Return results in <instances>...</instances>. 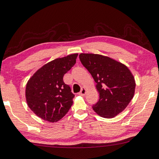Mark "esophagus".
<instances>
[{"mask_svg":"<svg viewBox=\"0 0 159 159\" xmlns=\"http://www.w3.org/2000/svg\"><path fill=\"white\" fill-rule=\"evenodd\" d=\"M86 93V89L85 88H82L81 90H80V92L79 93V95H80V96H83V95H85Z\"/></svg>","mask_w":159,"mask_h":159,"instance_id":"esophagus-1","label":"esophagus"}]
</instances>
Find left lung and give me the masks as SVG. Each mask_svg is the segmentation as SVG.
<instances>
[{
	"instance_id": "left-lung-1",
	"label": "left lung",
	"mask_w": 159,
	"mask_h": 159,
	"mask_svg": "<svg viewBox=\"0 0 159 159\" xmlns=\"http://www.w3.org/2000/svg\"><path fill=\"white\" fill-rule=\"evenodd\" d=\"M79 59L97 83L99 99L92 106L94 112L104 118L117 116L134 97L135 82L131 71L122 63L102 55L80 53Z\"/></svg>"
}]
</instances>
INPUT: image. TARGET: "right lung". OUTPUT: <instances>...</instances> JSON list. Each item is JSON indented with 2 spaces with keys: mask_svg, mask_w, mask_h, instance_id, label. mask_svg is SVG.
I'll return each instance as SVG.
<instances>
[{
  "mask_svg": "<svg viewBox=\"0 0 159 159\" xmlns=\"http://www.w3.org/2000/svg\"><path fill=\"white\" fill-rule=\"evenodd\" d=\"M78 53L55 59L39 69L28 80L25 98L37 116L56 122L67 113L74 94L63 81V76L76 63Z\"/></svg>",
  "mask_w": 159,
  "mask_h": 159,
  "instance_id": "1",
  "label": "right lung"
}]
</instances>
